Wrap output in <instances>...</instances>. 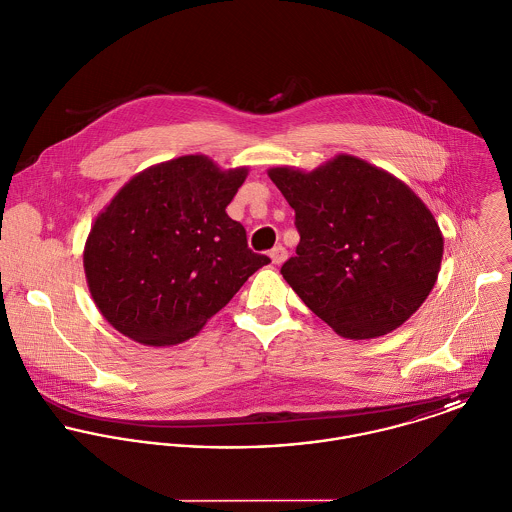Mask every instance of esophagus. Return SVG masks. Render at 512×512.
<instances>
[{
	"label": "esophagus",
	"mask_w": 512,
	"mask_h": 512,
	"mask_svg": "<svg viewBox=\"0 0 512 512\" xmlns=\"http://www.w3.org/2000/svg\"><path fill=\"white\" fill-rule=\"evenodd\" d=\"M270 258H272V262L274 264H284L286 260H288V250L280 244V246H274L272 250H270Z\"/></svg>",
	"instance_id": "34e87169"
}]
</instances>
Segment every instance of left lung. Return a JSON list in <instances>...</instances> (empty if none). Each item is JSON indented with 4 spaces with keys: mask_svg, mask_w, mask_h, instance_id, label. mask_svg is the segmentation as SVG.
<instances>
[{
    "mask_svg": "<svg viewBox=\"0 0 512 512\" xmlns=\"http://www.w3.org/2000/svg\"><path fill=\"white\" fill-rule=\"evenodd\" d=\"M268 175L299 232L282 276L317 317L359 341L418 311L436 286L443 236L408 185L345 153L311 173L272 167Z\"/></svg>",
    "mask_w": 512,
    "mask_h": 512,
    "instance_id": "obj_1",
    "label": "left lung"
}]
</instances>
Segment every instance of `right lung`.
Returning a JSON list of instances; mask_svg holds the SVG:
<instances>
[{
  "mask_svg": "<svg viewBox=\"0 0 512 512\" xmlns=\"http://www.w3.org/2000/svg\"><path fill=\"white\" fill-rule=\"evenodd\" d=\"M246 175L183 155L116 193L84 246L88 290L112 327L149 347L183 343L270 262L226 215Z\"/></svg>",
  "mask_w": 512,
  "mask_h": 512,
  "instance_id": "1",
  "label": "right lung"
}]
</instances>
